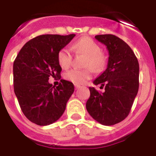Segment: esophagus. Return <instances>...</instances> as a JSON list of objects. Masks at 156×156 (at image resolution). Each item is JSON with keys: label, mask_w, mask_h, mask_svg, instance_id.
Returning <instances> with one entry per match:
<instances>
[{"label": "esophagus", "mask_w": 156, "mask_h": 156, "mask_svg": "<svg viewBox=\"0 0 156 156\" xmlns=\"http://www.w3.org/2000/svg\"><path fill=\"white\" fill-rule=\"evenodd\" d=\"M81 87L80 85H77V84H75V89L77 90V89H79V88Z\"/></svg>", "instance_id": "obj_1"}]
</instances>
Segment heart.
Returning a JSON list of instances; mask_svg holds the SVG:
<instances>
[{
  "label": "heart",
  "mask_w": 156,
  "mask_h": 156,
  "mask_svg": "<svg viewBox=\"0 0 156 156\" xmlns=\"http://www.w3.org/2000/svg\"><path fill=\"white\" fill-rule=\"evenodd\" d=\"M72 49L76 53L83 54L86 56L83 63V69H70L65 73V78L69 82L75 84H83L89 80L92 76V70L101 72L107 65V58L102 52H100V47L98 44L89 37L79 39L72 46ZM57 61L61 68L69 67L72 61L70 51L67 48H64L57 54Z\"/></svg>",
  "instance_id": "obj_1"
}]
</instances>
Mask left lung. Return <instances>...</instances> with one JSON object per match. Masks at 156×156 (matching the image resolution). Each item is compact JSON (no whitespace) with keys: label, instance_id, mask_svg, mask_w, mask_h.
<instances>
[{"label":"left lung","instance_id":"8db88e82","mask_svg":"<svg viewBox=\"0 0 156 156\" xmlns=\"http://www.w3.org/2000/svg\"><path fill=\"white\" fill-rule=\"evenodd\" d=\"M95 38L108 51L107 69L93 83L104 87L99 92L89 87L90 98L87 110L93 119L104 126H112L127 117L138 94L139 65L135 54L125 41L113 35H99Z\"/></svg>","mask_w":156,"mask_h":156}]
</instances>
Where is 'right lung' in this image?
<instances>
[{
	"mask_svg": "<svg viewBox=\"0 0 156 156\" xmlns=\"http://www.w3.org/2000/svg\"><path fill=\"white\" fill-rule=\"evenodd\" d=\"M74 36L39 35L26 43L14 60V93L23 114L38 126L57 121L74 91L73 84L69 81L61 79L56 87L48 83L49 77L61 74L57 54Z\"/></svg>",
	"mask_w": 156,
	"mask_h": 156,
	"instance_id": "1",
	"label": "right lung"
}]
</instances>
